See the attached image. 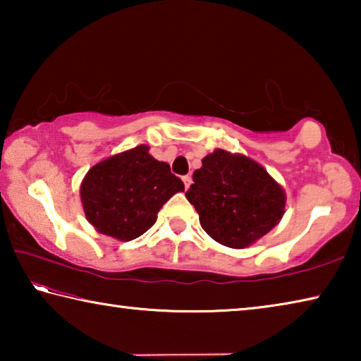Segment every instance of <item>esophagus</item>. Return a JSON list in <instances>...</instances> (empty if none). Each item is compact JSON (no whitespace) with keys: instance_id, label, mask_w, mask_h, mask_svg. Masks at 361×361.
<instances>
[{"instance_id":"34e87169","label":"esophagus","mask_w":361,"mask_h":361,"mask_svg":"<svg viewBox=\"0 0 361 361\" xmlns=\"http://www.w3.org/2000/svg\"><path fill=\"white\" fill-rule=\"evenodd\" d=\"M183 183H185V188H186V189H188L189 186H191V183H192L191 175H186V176H183Z\"/></svg>"}]
</instances>
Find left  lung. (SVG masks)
Here are the masks:
<instances>
[{
	"instance_id": "1",
	"label": "left lung",
	"mask_w": 361,
	"mask_h": 361,
	"mask_svg": "<svg viewBox=\"0 0 361 361\" xmlns=\"http://www.w3.org/2000/svg\"><path fill=\"white\" fill-rule=\"evenodd\" d=\"M186 199L213 240L245 248L276 228L285 213L283 188L267 170L243 154L215 149L192 175Z\"/></svg>"
}]
</instances>
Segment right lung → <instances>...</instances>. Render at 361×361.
<instances>
[{
  "label": "right lung",
  "mask_w": 361,
  "mask_h": 361,
  "mask_svg": "<svg viewBox=\"0 0 361 361\" xmlns=\"http://www.w3.org/2000/svg\"><path fill=\"white\" fill-rule=\"evenodd\" d=\"M185 191L167 162L156 161L146 145L105 159L85 173L81 202L87 221L114 239L129 242L145 234L173 194Z\"/></svg>",
  "instance_id": "1"
}]
</instances>
